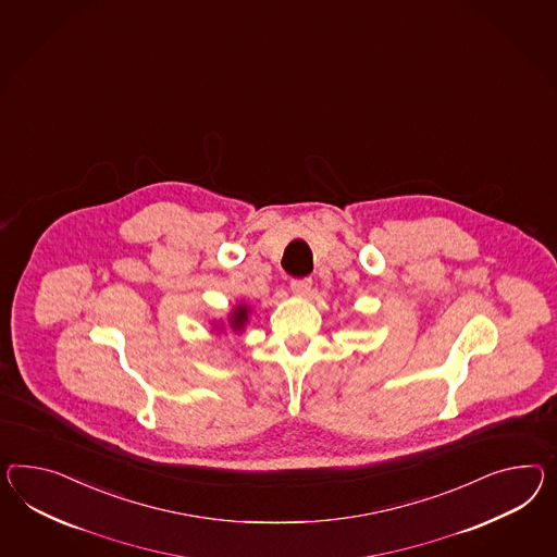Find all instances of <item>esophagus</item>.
Segmentation results:
<instances>
[{
  "instance_id": "1",
  "label": "esophagus",
  "mask_w": 557,
  "mask_h": 557,
  "mask_svg": "<svg viewBox=\"0 0 557 557\" xmlns=\"http://www.w3.org/2000/svg\"><path fill=\"white\" fill-rule=\"evenodd\" d=\"M311 285H313V281H311L309 276L293 278V281H290V288H293V293H297V295H309Z\"/></svg>"
}]
</instances>
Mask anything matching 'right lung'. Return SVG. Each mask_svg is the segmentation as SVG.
<instances>
[{
    "instance_id": "add662e5",
    "label": "right lung",
    "mask_w": 557,
    "mask_h": 557,
    "mask_svg": "<svg viewBox=\"0 0 557 557\" xmlns=\"http://www.w3.org/2000/svg\"><path fill=\"white\" fill-rule=\"evenodd\" d=\"M246 319H248V311L244 307H238V311H234V314H232V327L243 329Z\"/></svg>"
}]
</instances>
